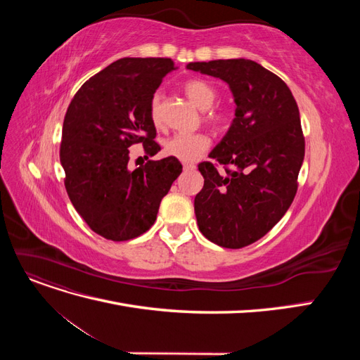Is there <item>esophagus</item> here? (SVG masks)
I'll list each match as a JSON object with an SVG mask.
<instances>
[{"label": "esophagus", "instance_id": "obj_1", "mask_svg": "<svg viewBox=\"0 0 360 360\" xmlns=\"http://www.w3.org/2000/svg\"><path fill=\"white\" fill-rule=\"evenodd\" d=\"M195 168H197V167H195V163H183V169L184 171H193Z\"/></svg>", "mask_w": 360, "mask_h": 360}]
</instances>
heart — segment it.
I'll list each match as a JSON object with an SVG mask.
<instances>
[{"instance_id":"heart-1","label":"heart","mask_w":360,"mask_h":360,"mask_svg":"<svg viewBox=\"0 0 360 360\" xmlns=\"http://www.w3.org/2000/svg\"><path fill=\"white\" fill-rule=\"evenodd\" d=\"M184 94L188 99L198 106L200 110L205 111L204 120L214 127H225L230 123V114L221 110H210L217 101V90L212 84L204 79H189L183 85ZM148 118L151 124L156 129H162L165 124V115H163V105H162V94L155 93L148 101ZM210 147V138L205 134H177L168 138L163 143V151L165 155L176 158L181 162H193L200 159L205 150Z\"/></svg>"}]
</instances>
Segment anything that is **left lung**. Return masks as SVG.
I'll return each mask as SVG.
<instances>
[{
    "mask_svg": "<svg viewBox=\"0 0 360 360\" xmlns=\"http://www.w3.org/2000/svg\"><path fill=\"white\" fill-rule=\"evenodd\" d=\"M186 68L225 81L234 96L236 117L209 155L225 171L200 163L204 186L193 205L204 237L240 249L266 236L296 197L304 158L299 108L287 84L252 60Z\"/></svg>",
    "mask_w": 360,
    "mask_h": 360,
    "instance_id": "left-lung-1",
    "label": "left lung"
}]
</instances>
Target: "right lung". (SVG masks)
Masks as SVG:
<instances>
[{
  "instance_id": "add662e5",
  "label": "right lung",
  "mask_w": 360,
  "mask_h": 360,
  "mask_svg": "<svg viewBox=\"0 0 360 360\" xmlns=\"http://www.w3.org/2000/svg\"><path fill=\"white\" fill-rule=\"evenodd\" d=\"M171 70V58H120L84 82L64 117V186L86 225L108 240L124 242L148 231L181 172L172 156L127 168L130 146L143 144L147 156L160 150L147 108Z\"/></svg>"
}]
</instances>
